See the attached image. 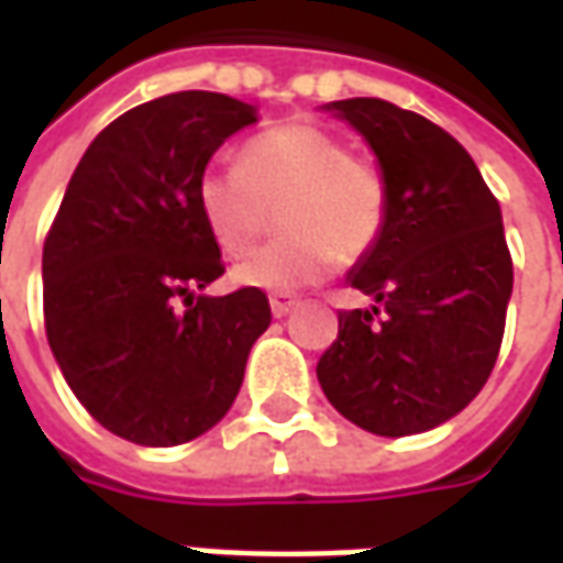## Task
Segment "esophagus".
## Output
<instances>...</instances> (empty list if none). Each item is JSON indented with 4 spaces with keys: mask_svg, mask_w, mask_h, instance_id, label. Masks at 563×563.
<instances>
[{
    "mask_svg": "<svg viewBox=\"0 0 563 563\" xmlns=\"http://www.w3.org/2000/svg\"><path fill=\"white\" fill-rule=\"evenodd\" d=\"M298 308V296L292 292H277V296H271V313L274 317H286L289 311H296Z\"/></svg>",
    "mask_w": 563,
    "mask_h": 563,
    "instance_id": "34e87169",
    "label": "esophagus"
}]
</instances>
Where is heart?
<instances>
[{"label": "heart", "instance_id": "obj_1", "mask_svg": "<svg viewBox=\"0 0 563 563\" xmlns=\"http://www.w3.org/2000/svg\"><path fill=\"white\" fill-rule=\"evenodd\" d=\"M197 206L221 250L250 252L280 209V236L233 267V280L262 292H292L323 280L335 262L376 250L391 218V185L378 159L354 153L339 132L286 122L252 137L240 169H206Z\"/></svg>", "mask_w": 563, "mask_h": 563}]
</instances>
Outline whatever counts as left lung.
Here are the masks:
<instances>
[{
	"label": "left lung",
	"mask_w": 563,
	"mask_h": 563,
	"mask_svg": "<svg viewBox=\"0 0 563 563\" xmlns=\"http://www.w3.org/2000/svg\"><path fill=\"white\" fill-rule=\"evenodd\" d=\"M391 185V218L351 286L376 298L339 311V339L317 363L330 404L382 438L453 419L487 385L511 296L499 200L468 151L426 117L382 98L332 101Z\"/></svg>",
	"instance_id": "8db88e82"
}]
</instances>
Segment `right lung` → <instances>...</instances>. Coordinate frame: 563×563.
Masks as SVG:
<instances>
[{"mask_svg":"<svg viewBox=\"0 0 563 563\" xmlns=\"http://www.w3.org/2000/svg\"><path fill=\"white\" fill-rule=\"evenodd\" d=\"M252 122L255 107L218 91L125 110L82 153L48 228V345L79 404L125 441L175 446L209 431L271 323L262 289L194 296L224 274L197 181Z\"/></svg>","mask_w":563,"mask_h":563,"instance_id":"add662e5","label":"right lung"}]
</instances>
